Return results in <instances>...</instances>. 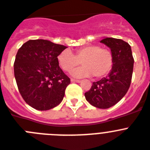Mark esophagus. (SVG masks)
Returning a JSON list of instances; mask_svg holds the SVG:
<instances>
[{
    "label": "esophagus",
    "mask_w": 150,
    "mask_h": 150,
    "mask_svg": "<svg viewBox=\"0 0 150 150\" xmlns=\"http://www.w3.org/2000/svg\"><path fill=\"white\" fill-rule=\"evenodd\" d=\"M71 82H77V83L81 82L80 80H77V79H71Z\"/></svg>",
    "instance_id": "obj_1"
}]
</instances>
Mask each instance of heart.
<instances>
[{"label": "heart", "mask_w": 150, "mask_h": 150, "mask_svg": "<svg viewBox=\"0 0 150 150\" xmlns=\"http://www.w3.org/2000/svg\"><path fill=\"white\" fill-rule=\"evenodd\" d=\"M58 63L62 70L71 72L81 62L84 66L73 71L74 77L91 76L100 79L111 71L114 65V56L108 48H101L98 45L82 46L71 52L65 50L57 57Z\"/></svg>", "instance_id": "heart-1"}]
</instances>
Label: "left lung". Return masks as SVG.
I'll return each mask as SVG.
<instances>
[{
  "label": "left lung",
  "mask_w": 150,
  "mask_h": 150,
  "mask_svg": "<svg viewBox=\"0 0 150 150\" xmlns=\"http://www.w3.org/2000/svg\"><path fill=\"white\" fill-rule=\"evenodd\" d=\"M100 42L110 49L114 65L107 77L93 82L85 96L94 107L107 109L115 105L127 92L131 83L134 59L131 47L124 40L106 37Z\"/></svg>",
  "instance_id": "obj_1"
}]
</instances>
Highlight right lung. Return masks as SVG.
I'll return each mask as SVG.
<instances>
[{
    "label": "right lung",
    "mask_w": 150,
    "mask_h": 150,
    "mask_svg": "<svg viewBox=\"0 0 150 150\" xmlns=\"http://www.w3.org/2000/svg\"><path fill=\"white\" fill-rule=\"evenodd\" d=\"M66 48L49 40H30L17 51L15 79L23 100L34 109L50 110L63 99L70 79L59 67L57 57Z\"/></svg>",
    "instance_id": "add662e5"
}]
</instances>
